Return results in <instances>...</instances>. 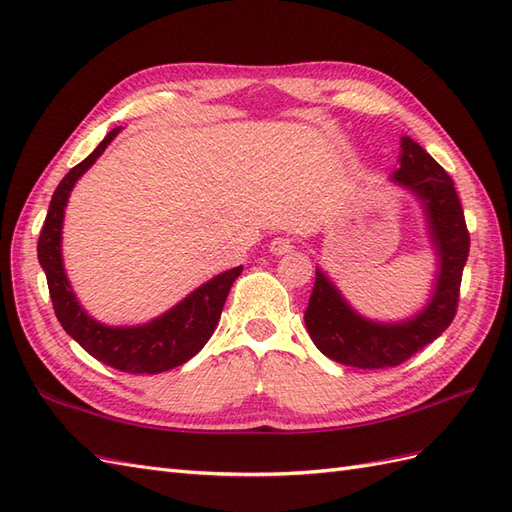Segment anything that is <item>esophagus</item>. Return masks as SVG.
Returning <instances> with one entry per match:
<instances>
[{
  "instance_id": "34e87169",
  "label": "esophagus",
  "mask_w": 512,
  "mask_h": 512,
  "mask_svg": "<svg viewBox=\"0 0 512 512\" xmlns=\"http://www.w3.org/2000/svg\"><path fill=\"white\" fill-rule=\"evenodd\" d=\"M291 249H293V241L286 239V236H276V239H271V243H269V252L276 256L289 254Z\"/></svg>"
}]
</instances>
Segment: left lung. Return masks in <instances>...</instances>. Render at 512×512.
Wrapping results in <instances>:
<instances>
[{
	"label": "left lung",
	"instance_id": "obj_1",
	"mask_svg": "<svg viewBox=\"0 0 512 512\" xmlns=\"http://www.w3.org/2000/svg\"><path fill=\"white\" fill-rule=\"evenodd\" d=\"M402 152L391 182L413 193L426 217L436 256V276L426 306L402 321H376L360 315L339 286L317 267L315 286L304 313L306 330L321 354L358 369H382L404 363L450 326L463 269L469 256V232L454 182L426 149L402 136Z\"/></svg>",
	"mask_w": 512,
	"mask_h": 512
}]
</instances>
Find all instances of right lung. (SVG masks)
Returning <instances> with one entry per match:
<instances>
[{
	"mask_svg": "<svg viewBox=\"0 0 512 512\" xmlns=\"http://www.w3.org/2000/svg\"><path fill=\"white\" fill-rule=\"evenodd\" d=\"M119 132L121 128L110 130L106 139L93 149V154L60 180L39 236V263L47 276L56 317L73 341H78L99 363L112 369L126 373H162L191 360L213 336L230 286L241 276L243 267H234L210 278L167 313L141 326H106L86 313L71 289L65 263H62V221H65V208L73 186L95 165V160L104 154V149Z\"/></svg>",
	"mask_w": 512,
	"mask_h": 512,
	"instance_id": "add662e5",
	"label": "right lung"
}]
</instances>
